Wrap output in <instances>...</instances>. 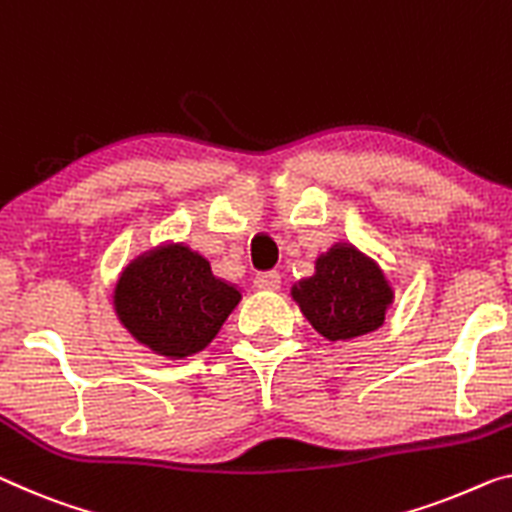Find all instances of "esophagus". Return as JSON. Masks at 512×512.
<instances>
[{"label": "esophagus", "instance_id": "34e87169", "mask_svg": "<svg viewBox=\"0 0 512 512\" xmlns=\"http://www.w3.org/2000/svg\"><path fill=\"white\" fill-rule=\"evenodd\" d=\"M254 286L258 290H279L281 288V274L279 272H261V274H256Z\"/></svg>", "mask_w": 512, "mask_h": 512}]
</instances>
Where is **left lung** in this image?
Here are the masks:
<instances>
[{
  "mask_svg": "<svg viewBox=\"0 0 512 512\" xmlns=\"http://www.w3.org/2000/svg\"><path fill=\"white\" fill-rule=\"evenodd\" d=\"M316 270L293 288V297L316 332L329 341H345L382 325L391 290L375 263L355 247L336 245L318 258Z\"/></svg>",
  "mask_w": 512,
  "mask_h": 512,
  "instance_id": "1",
  "label": "left lung"
}]
</instances>
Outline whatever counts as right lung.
<instances>
[{
  "instance_id": "1",
  "label": "right lung",
  "mask_w": 512,
  "mask_h": 512,
  "mask_svg": "<svg viewBox=\"0 0 512 512\" xmlns=\"http://www.w3.org/2000/svg\"><path fill=\"white\" fill-rule=\"evenodd\" d=\"M238 302V290L212 277L206 258L180 245L141 256L123 272L114 295L132 336L167 357L206 348Z\"/></svg>"
}]
</instances>
